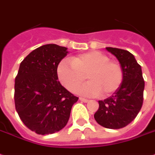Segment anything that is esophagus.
<instances>
[{"mask_svg":"<svg viewBox=\"0 0 155 155\" xmlns=\"http://www.w3.org/2000/svg\"><path fill=\"white\" fill-rule=\"evenodd\" d=\"M79 99L81 100V101H82V102H84V103H87V102L89 101V100L87 99V98H85V97H80Z\"/></svg>","mask_w":155,"mask_h":155,"instance_id":"esophagus-1","label":"esophagus"}]
</instances>
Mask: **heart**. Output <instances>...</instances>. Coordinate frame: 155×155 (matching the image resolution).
<instances>
[{
	"instance_id": "b5f03b06",
	"label": "heart",
	"mask_w": 155,
	"mask_h": 155,
	"mask_svg": "<svg viewBox=\"0 0 155 155\" xmlns=\"http://www.w3.org/2000/svg\"><path fill=\"white\" fill-rule=\"evenodd\" d=\"M58 77L62 85L69 91L78 89L81 94L102 97L112 95L120 87L124 71L120 63L110 60L109 57L98 51H91L74 56L69 61H62L57 69Z\"/></svg>"
}]
</instances>
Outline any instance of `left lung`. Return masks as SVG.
<instances>
[{"instance_id": "8db88e82", "label": "left lung", "mask_w": 155, "mask_h": 155, "mask_svg": "<svg viewBox=\"0 0 155 155\" xmlns=\"http://www.w3.org/2000/svg\"><path fill=\"white\" fill-rule=\"evenodd\" d=\"M122 66L124 78L120 87L111 97L98 101L94 114L96 121L108 129H120L129 125L138 114L143 103L144 80L141 66L126 50L106 47Z\"/></svg>"}]
</instances>
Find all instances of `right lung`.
Masks as SVG:
<instances>
[{
	"label": "right lung",
	"instance_id": "add662e5",
	"mask_svg": "<svg viewBox=\"0 0 155 155\" xmlns=\"http://www.w3.org/2000/svg\"><path fill=\"white\" fill-rule=\"evenodd\" d=\"M67 48L48 44L31 51L21 62L14 85V103L20 120L37 134L62 130L78 97L58 81L57 74Z\"/></svg>",
	"mask_w": 155,
	"mask_h": 155
}]
</instances>
